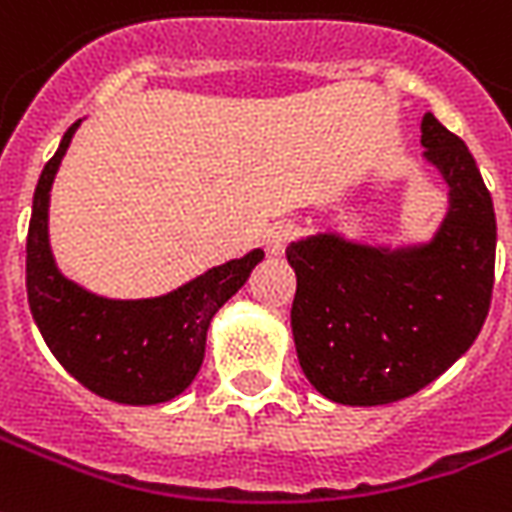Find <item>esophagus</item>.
Masks as SVG:
<instances>
[{"label": "esophagus", "mask_w": 512, "mask_h": 512, "mask_svg": "<svg viewBox=\"0 0 512 512\" xmlns=\"http://www.w3.org/2000/svg\"><path fill=\"white\" fill-rule=\"evenodd\" d=\"M295 236V225L292 222H276L268 233H265V249L271 252V255H282L287 244Z\"/></svg>", "instance_id": "obj_1"}]
</instances>
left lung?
Returning <instances> with one entry per match:
<instances>
[{
    "instance_id": "8db88e82",
    "label": "left lung",
    "mask_w": 512,
    "mask_h": 512,
    "mask_svg": "<svg viewBox=\"0 0 512 512\" xmlns=\"http://www.w3.org/2000/svg\"><path fill=\"white\" fill-rule=\"evenodd\" d=\"M424 161L448 187L429 241L365 244L338 230L292 241V338L319 395L386 405L416 395L473 346L494 290L497 217L467 144L421 120Z\"/></svg>"
}]
</instances>
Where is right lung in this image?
I'll return each instance as SVG.
<instances>
[{
    "instance_id": "add662e5",
    "label": "right lung",
    "mask_w": 512,
    "mask_h": 512,
    "mask_svg": "<svg viewBox=\"0 0 512 512\" xmlns=\"http://www.w3.org/2000/svg\"><path fill=\"white\" fill-rule=\"evenodd\" d=\"M80 123L69 126L34 190L26 239L31 317L53 357L93 395L123 405L169 403L193 384L214 314L244 287L265 252L252 249L214 265L158 298H104L66 279L50 249L48 212L53 179Z\"/></svg>"
}]
</instances>
